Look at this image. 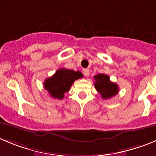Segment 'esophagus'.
<instances>
[{
    "mask_svg": "<svg viewBox=\"0 0 156 156\" xmlns=\"http://www.w3.org/2000/svg\"><path fill=\"white\" fill-rule=\"evenodd\" d=\"M83 73H84V75H85V76H88V75H89V70L87 69V68L83 69Z\"/></svg>",
    "mask_w": 156,
    "mask_h": 156,
    "instance_id": "esophagus-1",
    "label": "esophagus"
}]
</instances>
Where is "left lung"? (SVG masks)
I'll list each match as a JSON object with an SVG mask.
<instances>
[{
  "instance_id": "8db88e82",
  "label": "left lung",
  "mask_w": 156,
  "mask_h": 156,
  "mask_svg": "<svg viewBox=\"0 0 156 156\" xmlns=\"http://www.w3.org/2000/svg\"><path fill=\"white\" fill-rule=\"evenodd\" d=\"M94 87L103 99H108L119 92L117 84L112 82L110 78L105 74H98L94 77Z\"/></svg>"
}]
</instances>
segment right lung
Returning a JSON list of instances; mask_svg holds the SVG:
<instances>
[{
	"label": "right lung",
	"instance_id": "right-lung-1",
	"mask_svg": "<svg viewBox=\"0 0 156 156\" xmlns=\"http://www.w3.org/2000/svg\"><path fill=\"white\" fill-rule=\"evenodd\" d=\"M82 77L83 75L79 71L60 68L57 70L55 75L45 80L44 87L52 98L62 99L65 93L69 91L74 81Z\"/></svg>",
	"mask_w": 156,
	"mask_h": 156
}]
</instances>
